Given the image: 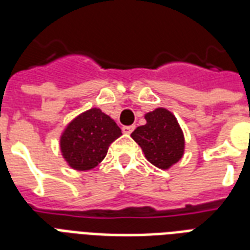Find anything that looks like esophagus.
<instances>
[{"label":"esophagus","mask_w":250,"mask_h":250,"mask_svg":"<svg viewBox=\"0 0 250 250\" xmlns=\"http://www.w3.org/2000/svg\"><path fill=\"white\" fill-rule=\"evenodd\" d=\"M133 129H135V125H123V128H122V131L125 133H127V135H129V133L132 132Z\"/></svg>","instance_id":"obj_1"}]
</instances>
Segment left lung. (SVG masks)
<instances>
[{
  "mask_svg": "<svg viewBox=\"0 0 250 250\" xmlns=\"http://www.w3.org/2000/svg\"><path fill=\"white\" fill-rule=\"evenodd\" d=\"M146 125L137 127L131 136L140 145L146 160L166 170L176 164L184 152V137L176 118L166 109L145 115Z\"/></svg>",
  "mask_w": 250,
  "mask_h": 250,
  "instance_id": "obj_1",
  "label": "left lung"
}]
</instances>
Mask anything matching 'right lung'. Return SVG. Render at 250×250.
<instances>
[{
	"label": "right lung",
	"instance_id": "obj_1",
	"mask_svg": "<svg viewBox=\"0 0 250 250\" xmlns=\"http://www.w3.org/2000/svg\"><path fill=\"white\" fill-rule=\"evenodd\" d=\"M122 135L117 123L100 109H90L67 125L61 137L64 160L75 170H90L107 154Z\"/></svg>",
	"mask_w": 250,
	"mask_h": 250
}]
</instances>
